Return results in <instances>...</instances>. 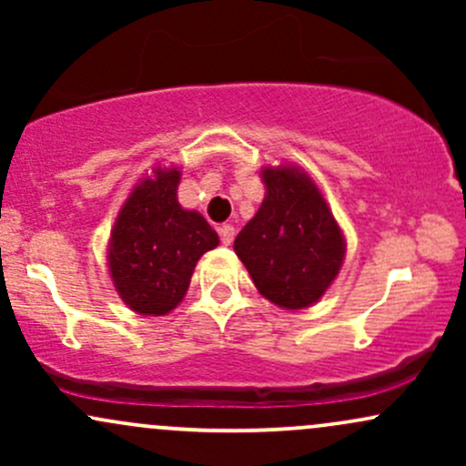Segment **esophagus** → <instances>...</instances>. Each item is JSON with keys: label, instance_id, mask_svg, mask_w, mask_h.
Wrapping results in <instances>:
<instances>
[{"label": "esophagus", "instance_id": "34e87169", "mask_svg": "<svg viewBox=\"0 0 466 466\" xmlns=\"http://www.w3.org/2000/svg\"><path fill=\"white\" fill-rule=\"evenodd\" d=\"M218 237H221L223 245H232L234 226H229V223H223V226H218Z\"/></svg>", "mask_w": 466, "mask_h": 466}]
</instances>
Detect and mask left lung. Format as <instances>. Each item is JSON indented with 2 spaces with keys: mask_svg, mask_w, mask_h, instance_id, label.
Here are the masks:
<instances>
[{
  "mask_svg": "<svg viewBox=\"0 0 466 466\" xmlns=\"http://www.w3.org/2000/svg\"><path fill=\"white\" fill-rule=\"evenodd\" d=\"M265 201L234 251L256 289L282 309L311 307L335 280L344 237L322 192L298 168H265Z\"/></svg>",
  "mask_w": 466,
  "mask_h": 466,
  "instance_id": "1",
  "label": "left lung"
}]
</instances>
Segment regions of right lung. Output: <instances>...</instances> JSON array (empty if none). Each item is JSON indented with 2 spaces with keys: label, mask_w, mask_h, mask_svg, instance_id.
Returning a JSON list of instances; mask_svg holds the SVG:
<instances>
[{
  "label": "right lung",
  "mask_w": 466,
  "mask_h": 466,
  "mask_svg": "<svg viewBox=\"0 0 466 466\" xmlns=\"http://www.w3.org/2000/svg\"><path fill=\"white\" fill-rule=\"evenodd\" d=\"M177 184V168L137 184L111 232V278L136 313L173 311L188 291L197 260L218 245L210 223L179 206Z\"/></svg>",
  "instance_id": "1"
}]
</instances>
